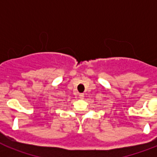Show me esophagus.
I'll list each match as a JSON object with an SVG mask.
<instances>
[{
	"label": "esophagus",
	"mask_w": 157,
	"mask_h": 157,
	"mask_svg": "<svg viewBox=\"0 0 157 157\" xmlns=\"http://www.w3.org/2000/svg\"><path fill=\"white\" fill-rule=\"evenodd\" d=\"M79 98L80 99H83L84 98V94H79Z\"/></svg>",
	"instance_id": "esophagus-1"
}]
</instances>
